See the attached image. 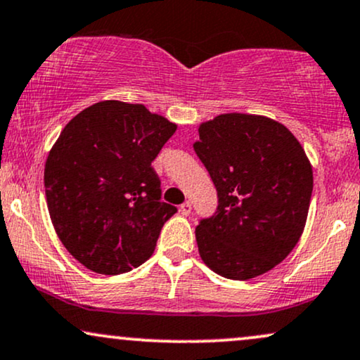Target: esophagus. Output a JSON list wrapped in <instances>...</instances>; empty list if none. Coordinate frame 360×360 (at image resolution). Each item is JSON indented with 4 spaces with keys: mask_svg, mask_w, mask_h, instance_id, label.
I'll list each match as a JSON object with an SVG mask.
<instances>
[{
    "mask_svg": "<svg viewBox=\"0 0 360 360\" xmlns=\"http://www.w3.org/2000/svg\"><path fill=\"white\" fill-rule=\"evenodd\" d=\"M179 211H181V214H184V216L191 214V211H193L191 202H183V205H181V207H179Z\"/></svg>",
    "mask_w": 360,
    "mask_h": 360,
    "instance_id": "1",
    "label": "esophagus"
}]
</instances>
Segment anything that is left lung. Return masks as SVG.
Here are the masks:
<instances>
[{
  "label": "left lung",
  "mask_w": 360,
  "mask_h": 360,
  "mask_svg": "<svg viewBox=\"0 0 360 360\" xmlns=\"http://www.w3.org/2000/svg\"><path fill=\"white\" fill-rule=\"evenodd\" d=\"M193 147L218 191L214 214L196 226L202 262L231 280L266 274L305 228L314 174L304 147L285 125L250 114L201 124Z\"/></svg>",
  "instance_id": "left-lung-1"
}]
</instances>
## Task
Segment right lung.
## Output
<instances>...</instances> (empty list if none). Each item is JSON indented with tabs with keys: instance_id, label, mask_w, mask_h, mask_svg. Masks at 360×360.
I'll return each mask as SVG.
<instances>
[{
	"instance_id": "1",
	"label": "right lung",
	"mask_w": 360,
	"mask_h": 360,
	"mask_svg": "<svg viewBox=\"0 0 360 360\" xmlns=\"http://www.w3.org/2000/svg\"><path fill=\"white\" fill-rule=\"evenodd\" d=\"M176 124L142 103L103 101L65 125L45 164L50 218L65 248L102 275L141 266L177 207L150 166Z\"/></svg>"
}]
</instances>
